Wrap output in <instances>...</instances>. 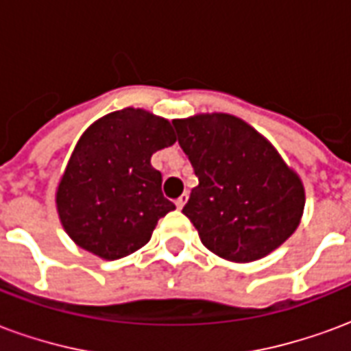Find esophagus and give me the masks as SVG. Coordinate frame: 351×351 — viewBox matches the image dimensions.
I'll list each match as a JSON object with an SVG mask.
<instances>
[{"instance_id": "obj_1", "label": "esophagus", "mask_w": 351, "mask_h": 351, "mask_svg": "<svg viewBox=\"0 0 351 351\" xmlns=\"http://www.w3.org/2000/svg\"><path fill=\"white\" fill-rule=\"evenodd\" d=\"M186 201H188V193H182V195L175 201L176 208H182V206L186 205Z\"/></svg>"}]
</instances>
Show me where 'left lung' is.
Instances as JSON below:
<instances>
[{
    "label": "left lung",
    "mask_w": 351,
    "mask_h": 351,
    "mask_svg": "<svg viewBox=\"0 0 351 351\" xmlns=\"http://www.w3.org/2000/svg\"><path fill=\"white\" fill-rule=\"evenodd\" d=\"M173 125L199 178L182 213L205 248L250 263L293 235L304 213V186L258 130L226 112L176 118Z\"/></svg>",
    "instance_id": "obj_1"
}]
</instances>
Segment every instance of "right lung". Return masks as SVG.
Instances as JSON below:
<instances>
[{
    "mask_svg": "<svg viewBox=\"0 0 351 351\" xmlns=\"http://www.w3.org/2000/svg\"><path fill=\"white\" fill-rule=\"evenodd\" d=\"M167 118L145 108L101 116L80 135L56 188V210L73 243L101 259L143 248L158 220L175 210L161 193L154 152L175 145Z\"/></svg>",
    "mask_w": 351,
    "mask_h": 351,
    "instance_id": "obj_1",
    "label": "right lung"
}]
</instances>
